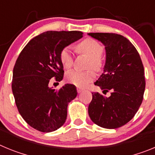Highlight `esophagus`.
Wrapping results in <instances>:
<instances>
[{"instance_id": "esophagus-1", "label": "esophagus", "mask_w": 155, "mask_h": 155, "mask_svg": "<svg viewBox=\"0 0 155 155\" xmlns=\"http://www.w3.org/2000/svg\"><path fill=\"white\" fill-rule=\"evenodd\" d=\"M77 91H78V93H81V91H83V89L81 88V87H77Z\"/></svg>"}]
</instances>
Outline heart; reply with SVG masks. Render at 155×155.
<instances>
[{"mask_svg":"<svg viewBox=\"0 0 155 155\" xmlns=\"http://www.w3.org/2000/svg\"><path fill=\"white\" fill-rule=\"evenodd\" d=\"M77 49L81 53L89 57V67L99 71L102 67L101 56L103 53V46L98 41L87 38L77 45ZM60 61L65 69H69L73 64V55L70 47L64 48L60 53ZM95 74L92 70L87 71H79L72 70L66 74V80L68 83L78 87H84L94 78Z\"/></svg>","mask_w":155,"mask_h":155,"instance_id":"b5f03b06","label":"heart"}]
</instances>
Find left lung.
Returning <instances> with one entry per match:
<instances>
[{"label":"left lung","mask_w":155,"mask_h":155,"mask_svg":"<svg viewBox=\"0 0 155 155\" xmlns=\"http://www.w3.org/2000/svg\"><path fill=\"white\" fill-rule=\"evenodd\" d=\"M90 36L105 46L104 71L94 84L109 97L92 93L88 114L93 123L116 129L130 121L139 109L145 90L144 70L136 48L127 38L116 33L94 32Z\"/></svg>","instance_id":"1"}]
</instances>
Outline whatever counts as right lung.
Returning a JSON list of instances; mask_svg holds the SVG:
<instances>
[{
	"mask_svg": "<svg viewBox=\"0 0 155 155\" xmlns=\"http://www.w3.org/2000/svg\"><path fill=\"white\" fill-rule=\"evenodd\" d=\"M83 36L78 31H47L34 37L19 54L13 69L12 88L19 113L37 130L54 131L64 125L68 105L77 96L76 87L64 84L56 91L50 79L61 81V50Z\"/></svg>",
	"mask_w": 155,
	"mask_h": 155,
	"instance_id": "add662e5",
	"label": "right lung"
}]
</instances>
